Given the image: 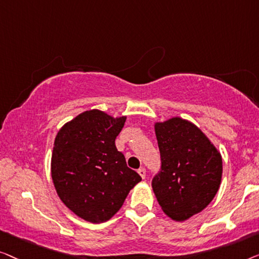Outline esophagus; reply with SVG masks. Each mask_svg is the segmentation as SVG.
<instances>
[{
  "instance_id": "obj_1",
  "label": "esophagus",
  "mask_w": 259,
  "mask_h": 259,
  "mask_svg": "<svg viewBox=\"0 0 259 259\" xmlns=\"http://www.w3.org/2000/svg\"><path fill=\"white\" fill-rule=\"evenodd\" d=\"M137 172L140 174V176L144 180V178H145V175H147V171H145V169H143V167H141V169H138Z\"/></svg>"
}]
</instances>
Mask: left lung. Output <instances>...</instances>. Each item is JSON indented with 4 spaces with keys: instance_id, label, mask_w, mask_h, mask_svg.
<instances>
[{
    "instance_id": "8db88e82",
    "label": "left lung",
    "mask_w": 259,
    "mask_h": 259,
    "mask_svg": "<svg viewBox=\"0 0 259 259\" xmlns=\"http://www.w3.org/2000/svg\"><path fill=\"white\" fill-rule=\"evenodd\" d=\"M161 170L151 187L162 210L175 221L190 218L209 205L222 180V156L191 122L174 117L156 123Z\"/></svg>"
}]
</instances>
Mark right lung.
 I'll list each match as a JSON object with an SVG mask.
<instances>
[{
	"label": "right lung",
	"mask_w": 259,
	"mask_h": 259,
	"mask_svg": "<svg viewBox=\"0 0 259 259\" xmlns=\"http://www.w3.org/2000/svg\"><path fill=\"white\" fill-rule=\"evenodd\" d=\"M125 117L89 110L58 131L52 155V177L58 197L75 214L92 223L110 220L129 191L142 181L126 165L115 140Z\"/></svg>",
	"instance_id": "obj_1"
}]
</instances>
